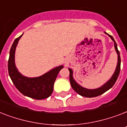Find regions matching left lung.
<instances>
[{
  "instance_id": "1",
  "label": "left lung",
  "mask_w": 127,
  "mask_h": 127,
  "mask_svg": "<svg viewBox=\"0 0 127 127\" xmlns=\"http://www.w3.org/2000/svg\"><path fill=\"white\" fill-rule=\"evenodd\" d=\"M107 35H108L110 37L111 39L114 42V46L115 51H116L118 55V61H117V65L116 69L115 71L114 74H113L110 79L106 83L103 84V86L96 89H87L85 88L84 87L81 86L80 85H79L74 80L73 78L72 74H73V71L71 68H68V70L70 72V82L71 84V86L72 88L76 92L78 93V94L82 95V96L86 97H97L98 95L103 94V93L109 90V89L111 88L113 85L115 84V82L117 80L119 75V72H120L121 70V57H120V53L118 49H117V45L115 42V41L114 40V39L111 35H109L108 33H107Z\"/></svg>"
}]
</instances>
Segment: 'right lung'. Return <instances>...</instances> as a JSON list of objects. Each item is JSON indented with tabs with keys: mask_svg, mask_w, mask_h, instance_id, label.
<instances>
[{
	"mask_svg": "<svg viewBox=\"0 0 127 127\" xmlns=\"http://www.w3.org/2000/svg\"><path fill=\"white\" fill-rule=\"evenodd\" d=\"M22 35L15 39L11 47L8 62L9 76L16 88L23 95L35 99L47 98L53 93L54 82L63 66L54 68L39 77L28 78L21 74L15 65L14 58L16 48Z\"/></svg>",
	"mask_w": 127,
	"mask_h": 127,
	"instance_id": "add662e5",
	"label": "right lung"
}]
</instances>
